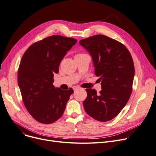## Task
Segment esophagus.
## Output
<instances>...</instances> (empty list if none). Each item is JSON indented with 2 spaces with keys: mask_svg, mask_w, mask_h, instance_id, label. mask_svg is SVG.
Here are the masks:
<instances>
[{
  "mask_svg": "<svg viewBox=\"0 0 156 156\" xmlns=\"http://www.w3.org/2000/svg\"><path fill=\"white\" fill-rule=\"evenodd\" d=\"M80 88H78V87H73V90H78V89H79Z\"/></svg>",
  "mask_w": 156,
  "mask_h": 156,
  "instance_id": "obj_1",
  "label": "esophagus"
}]
</instances>
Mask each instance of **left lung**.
I'll return each instance as SVG.
<instances>
[{"label":"left lung","instance_id":"left-lung-1","mask_svg":"<svg viewBox=\"0 0 156 156\" xmlns=\"http://www.w3.org/2000/svg\"><path fill=\"white\" fill-rule=\"evenodd\" d=\"M79 44L90 54L95 75L102 81L99 94L94 89H86L84 109L94 119L108 121L124 108L132 94L135 75L132 55L123 44L103 35L83 39Z\"/></svg>","mask_w":156,"mask_h":156}]
</instances>
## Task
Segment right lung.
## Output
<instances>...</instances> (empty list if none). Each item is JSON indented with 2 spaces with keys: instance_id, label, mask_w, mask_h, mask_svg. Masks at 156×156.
Returning <instances> with one entry per match:
<instances>
[{
  "instance_id": "obj_1",
  "label": "right lung",
  "mask_w": 156,
  "mask_h": 156,
  "mask_svg": "<svg viewBox=\"0 0 156 156\" xmlns=\"http://www.w3.org/2000/svg\"><path fill=\"white\" fill-rule=\"evenodd\" d=\"M77 40L53 35L32 44L23 54L18 73V83L24 105L35 120L51 124L64 113L71 88L62 90L53 85L54 74Z\"/></svg>"
}]
</instances>
